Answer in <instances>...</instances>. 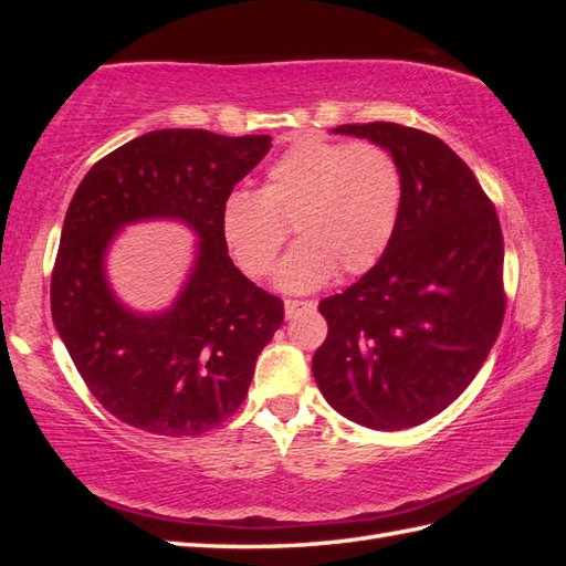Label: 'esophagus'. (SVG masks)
Returning <instances> with one entry per match:
<instances>
[{
	"label": "esophagus",
	"instance_id": "obj_1",
	"mask_svg": "<svg viewBox=\"0 0 566 566\" xmlns=\"http://www.w3.org/2000/svg\"><path fill=\"white\" fill-rule=\"evenodd\" d=\"M314 308H316L314 302H302V298H286L284 302L286 318H296L298 314H304V311H314Z\"/></svg>",
	"mask_w": 566,
	"mask_h": 566
}]
</instances>
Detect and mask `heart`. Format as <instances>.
Listing matches in <instances>:
<instances>
[{
    "label": "heart",
    "mask_w": 566,
    "mask_h": 566,
    "mask_svg": "<svg viewBox=\"0 0 566 566\" xmlns=\"http://www.w3.org/2000/svg\"><path fill=\"white\" fill-rule=\"evenodd\" d=\"M403 179L394 155L371 140L298 138L264 172L260 191L235 189L221 203V238L240 270L268 276L286 243L276 284L308 292L335 270L363 274L387 252L401 211Z\"/></svg>",
    "instance_id": "1"
}]
</instances>
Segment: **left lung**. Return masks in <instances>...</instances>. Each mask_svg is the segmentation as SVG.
Wrapping results in <instances>:
<instances>
[{
  "label": "left lung",
  "instance_id": "obj_1",
  "mask_svg": "<svg viewBox=\"0 0 566 566\" xmlns=\"http://www.w3.org/2000/svg\"><path fill=\"white\" fill-rule=\"evenodd\" d=\"M401 167L403 195L381 260L323 298L328 338L314 355L326 401L371 430L444 411L482 369L503 314V233L494 203L448 143L389 122L345 124Z\"/></svg>",
  "mask_w": 566,
  "mask_h": 566
}]
</instances>
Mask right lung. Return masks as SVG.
Here are the masks:
<instances>
[{
	"label": "right lung",
	"instance_id": "add662e5",
	"mask_svg": "<svg viewBox=\"0 0 566 566\" xmlns=\"http://www.w3.org/2000/svg\"><path fill=\"white\" fill-rule=\"evenodd\" d=\"M270 143L150 130L102 158L72 197L51 276L53 323L94 399L124 423L165 438L201 436L245 401L284 304L228 258L219 211ZM148 218L182 220L200 235L184 292L153 317L118 303L103 272L115 233Z\"/></svg>",
	"mask_w": 566,
	"mask_h": 566
}]
</instances>
